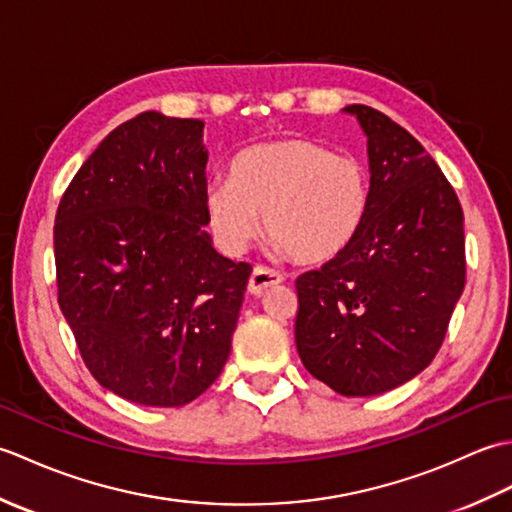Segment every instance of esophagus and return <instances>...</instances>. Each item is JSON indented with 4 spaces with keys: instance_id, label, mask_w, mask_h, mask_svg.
I'll return each instance as SVG.
<instances>
[{
    "instance_id": "esophagus-1",
    "label": "esophagus",
    "mask_w": 512,
    "mask_h": 512,
    "mask_svg": "<svg viewBox=\"0 0 512 512\" xmlns=\"http://www.w3.org/2000/svg\"><path fill=\"white\" fill-rule=\"evenodd\" d=\"M284 281V275H279L277 270L266 268V266H255L253 275L248 279V292L255 297H262L266 290L279 286Z\"/></svg>"
}]
</instances>
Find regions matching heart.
<instances>
[{
    "instance_id": "obj_1",
    "label": "heart",
    "mask_w": 512,
    "mask_h": 512,
    "mask_svg": "<svg viewBox=\"0 0 512 512\" xmlns=\"http://www.w3.org/2000/svg\"><path fill=\"white\" fill-rule=\"evenodd\" d=\"M372 209L365 162L306 136L266 140L239 151L231 178L204 189L211 231L228 253H242L262 226L279 250L299 264L341 257Z\"/></svg>"
}]
</instances>
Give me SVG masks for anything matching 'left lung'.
<instances>
[{"instance_id": "8db88e82", "label": "left lung", "mask_w": 512, "mask_h": 512, "mask_svg": "<svg viewBox=\"0 0 512 512\" xmlns=\"http://www.w3.org/2000/svg\"><path fill=\"white\" fill-rule=\"evenodd\" d=\"M367 136L372 209L341 257L297 279L301 363L341 396H376L418 376L447 334L466 281L464 213L407 129L347 105Z\"/></svg>"}]
</instances>
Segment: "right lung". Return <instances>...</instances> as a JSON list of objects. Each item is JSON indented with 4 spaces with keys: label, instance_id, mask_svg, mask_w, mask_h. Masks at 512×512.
Returning a JSON list of instances; mask_svg holds the SVG:
<instances>
[{
    "label": "right lung",
    "instance_id": "1",
    "mask_svg": "<svg viewBox=\"0 0 512 512\" xmlns=\"http://www.w3.org/2000/svg\"><path fill=\"white\" fill-rule=\"evenodd\" d=\"M204 123L143 112L107 134L54 220L59 308L116 396L182 407L222 374L253 268L213 248Z\"/></svg>",
    "mask_w": 512,
    "mask_h": 512
}]
</instances>
